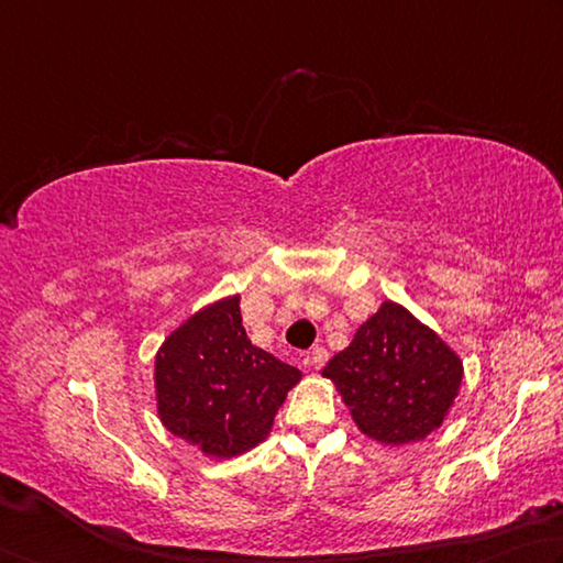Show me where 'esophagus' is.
Wrapping results in <instances>:
<instances>
[{
  "instance_id": "1",
  "label": "esophagus",
  "mask_w": 563,
  "mask_h": 563,
  "mask_svg": "<svg viewBox=\"0 0 563 563\" xmlns=\"http://www.w3.org/2000/svg\"><path fill=\"white\" fill-rule=\"evenodd\" d=\"M327 361H329V351L323 346H317L313 351H309L307 358H303V363H307L309 368H317V371L327 366Z\"/></svg>"
}]
</instances>
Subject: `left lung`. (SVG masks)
<instances>
[{"label":"left lung","instance_id":"8db88e82","mask_svg":"<svg viewBox=\"0 0 563 563\" xmlns=\"http://www.w3.org/2000/svg\"><path fill=\"white\" fill-rule=\"evenodd\" d=\"M321 376L339 390L363 435L400 448L426 440L448 420L465 366L416 313L383 301Z\"/></svg>","mask_w":563,"mask_h":563}]
</instances>
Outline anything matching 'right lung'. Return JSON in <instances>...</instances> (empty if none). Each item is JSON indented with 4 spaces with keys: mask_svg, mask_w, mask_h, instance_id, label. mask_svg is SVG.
<instances>
[{
    "mask_svg": "<svg viewBox=\"0 0 563 563\" xmlns=\"http://www.w3.org/2000/svg\"><path fill=\"white\" fill-rule=\"evenodd\" d=\"M301 371L246 339L240 297L217 299L170 331L155 353L163 428L205 457L230 460L269 438Z\"/></svg>",
    "mask_w": 563,
    "mask_h": 563,
    "instance_id": "1",
    "label": "right lung"
}]
</instances>
